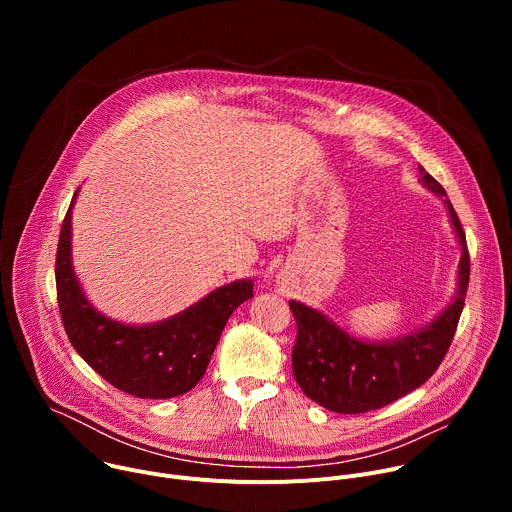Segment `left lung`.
Returning a JSON list of instances; mask_svg holds the SVG:
<instances>
[{
	"mask_svg": "<svg viewBox=\"0 0 512 512\" xmlns=\"http://www.w3.org/2000/svg\"><path fill=\"white\" fill-rule=\"evenodd\" d=\"M421 182L437 196L442 184L419 166ZM462 245L458 265V294L431 324L387 342H364L340 330L322 312L289 302L298 324L291 350V369L306 397L336 413H367L381 409L421 387L440 367L458 328L470 281L466 233L452 202L444 200Z\"/></svg>",
	"mask_w": 512,
	"mask_h": 512,
	"instance_id": "left-lung-1",
	"label": "left lung"
}]
</instances>
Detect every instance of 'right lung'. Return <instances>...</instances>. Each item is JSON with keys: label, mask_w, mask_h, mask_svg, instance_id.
<instances>
[{"label": "right lung", "mask_w": 512, "mask_h": 512, "mask_svg": "<svg viewBox=\"0 0 512 512\" xmlns=\"http://www.w3.org/2000/svg\"><path fill=\"white\" fill-rule=\"evenodd\" d=\"M79 192V190H77ZM56 249V294L70 344L115 389L139 399L188 393L206 373L231 314L253 298V281L218 287L198 304L152 326H125L101 316L85 298L70 259V210Z\"/></svg>", "instance_id": "1"}]
</instances>
